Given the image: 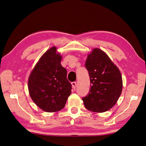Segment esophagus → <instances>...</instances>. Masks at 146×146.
Returning a JSON list of instances; mask_svg holds the SVG:
<instances>
[{"label": "esophagus", "instance_id": "esophagus-1", "mask_svg": "<svg viewBox=\"0 0 146 146\" xmlns=\"http://www.w3.org/2000/svg\"><path fill=\"white\" fill-rule=\"evenodd\" d=\"M71 84H72V88H74V90L76 89V86H77V83H76V82H72V83H71Z\"/></svg>", "mask_w": 146, "mask_h": 146}]
</instances>
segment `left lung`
Returning a JSON list of instances; mask_svg holds the SVG:
<instances>
[{"instance_id": "obj_1", "label": "left lung", "mask_w": 146, "mask_h": 146, "mask_svg": "<svg viewBox=\"0 0 146 146\" xmlns=\"http://www.w3.org/2000/svg\"><path fill=\"white\" fill-rule=\"evenodd\" d=\"M85 67L89 73L90 89L82 98L85 108L96 113L107 111L116 104L122 90L120 71L108 56L99 48L88 55Z\"/></svg>"}]
</instances>
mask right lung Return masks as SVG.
Listing matches in <instances>:
<instances>
[{"mask_svg": "<svg viewBox=\"0 0 146 146\" xmlns=\"http://www.w3.org/2000/svg\"><path fill=\"white\" fill-rule=\"evenodd\" d=\"M52 47L35 65L28 81L31 98L46 112L62 110L71 94L72 85L67 79V70L61 64L62 57Z\"/></svg>", "mask_w": 146, "mask_h": 146, "instance_id": "add662e5", "label": "right lung"}]
</instances>
